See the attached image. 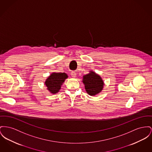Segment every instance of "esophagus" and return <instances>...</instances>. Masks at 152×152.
Listing matches in <instances>:
<instances>
[{"label": "esophagus", "instance_id": "1", "mask_svg": "<svg viewBox=\"0 0 152 152\" xmlns=\"http://www.w3.org/2000/svg\"><path fill=\"white\" fill-rule=\"evenodd\" d=\"M71 75L72 77H76V73L75 72H72Z\"/></svg>", "mask_w": 152, "mask_h": 152}]
</instances>
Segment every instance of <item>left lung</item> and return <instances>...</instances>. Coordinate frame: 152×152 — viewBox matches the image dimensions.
I'll use <instances>...</instances> for the list:
<instances>
[{"mask_svg": "<svg viewBox=\"0 0 152 152\" xmlns=\"http://www.w3.org/2000/svg\"><path fill=\"white\" fill-rule=\"evenodd\" d=\"M83 83L86 92L91 96H95L103 88L104 82L101 77L94 72L89 71L88 74L83 76Z\"/></svg>", "mask_w": 152, "mask_h": 152, "instance_id": "obj_1", "label": "left lung"}]
</instances>
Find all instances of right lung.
<instances>
[{"label":"right lung","instance_id":"right-lung-1","mask_svg":"<svg viewBox=\"0 0 152 152\" xmlns=\"http://www.w3.org/2000/svg\"><path fill=\"white\" fill-rule=\"evenodd\" d=\"M67 78L68 75L65 73H52L45 81V84L50 92L55 94L59 92L63 83Z\"/></svg>","mask_w":152,"mask_h":152}]
</instances>
